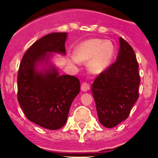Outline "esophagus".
Returning <instances> with one entry per match:
<instances>
[{
  "instance_id": "1",
  "label": "esophagus",
  "mask_w": 158,
  "mask_h": 158,
  "mask_svg": "<svg viewBox=\"0 0 158 158\" xmlns=\"http://www.w3.org/2000/svg\"><path fill=\"white\" fill-rule=\"evenodd\" d=\"M90 89V85L89 84L87 83V82H82L81 83V90L83 92H86L88 90H89Z\"/></svg>"
}]
</instances>
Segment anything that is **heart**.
Returning a JSON list of instances; mask_svg holds the SVG:
<instances>
[{
    "label": "heart",
    "mask_w": 158,
    "mask_h": 158,
    "mask_svg": "<svg viewBox=\"0 0 158 158\" xmlns=\"http://www.w3.org/2000/svg\"><path fill=\"white\" fill-rule=\"evenodd\" d=\"M115 54V47L112 42L101 39H90L80 43L74 50L73 62L88 61L91 72L100 73L111 65Z\"/></svg>",
    "instance_id": "heart-1"
}]
</instances>
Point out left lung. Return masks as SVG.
<instances>
[{"label":"left lung","mask_w":158,"mask_h":158,"mask_svg":"<svg viewBox=\"0 0 158 158\" xmlns=\"http://www.w3.org/2000/svg\"><path fill=\"white\" fill-rule=\"evenodd\" d=\"M117 60L95 78L92 92L99 121L105 127L117 126L129 116L139 98L140 76L135 51L119 38Z\"/></svg>","instance_id":"1"}]
</instances>
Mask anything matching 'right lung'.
Wrapping results in <instances>:
<instances>
[{
    "instance_id": "right-lung-1",
    "label": "right lung",
    "mask_w": 158,
    "mask_h": 158,
    "mask_svg": "<svg viewBox=\"0 0 158 158\" xmlns=\"http://www.w3.org/2000/svg\"><path fill=\"white\" fill-rule=\"evenodd\" d=\"M66 37V32H54L35 42L23 54L18 70L17 99L25 116L49 130L65 124L71 104L80 92V81L69 75L59 76L54 67L37 72L35 66L50 56L47 53L65 54Z\"/></svg>"
}]
</instances>
